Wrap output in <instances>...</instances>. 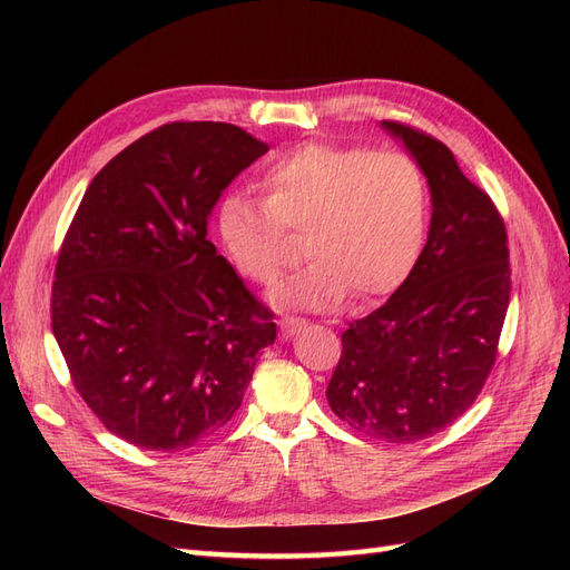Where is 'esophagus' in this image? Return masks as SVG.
Segmentation results:
<instances>
[{"mask_svg": "<svg viewBox=\"0 0 570 570\" xmlns=\"http://www.w3.org/2000/svg\"><path fill=\"white\" fill-rule=\"evenodd\" d=\"M278 325H281L283 337L289 340V337H295L302 331V327H306V321L304 318H295V316H285V318L278 321Z\"/></svg>", "mask_w": 570, "mask_h": 570, "instance_id": "obj_1", "label": "esophagus"}]
</instances>
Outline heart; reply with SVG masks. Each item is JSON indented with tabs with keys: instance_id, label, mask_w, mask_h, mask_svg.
Returning a JSON list of instances; mask_svg holds the SVG:
<instances>
[{
	"instance_id": "obj_1",
	"label": "heart",
	"mask_w": 570,
	"mask_h": 570,
	"mask_svg": "<svg viewBox=\"0 0 570 570\" xmlns=\"http://www.w3.org/2000/svg\"><path fill=\"white\" fill-rule=\"evenodd\" d=\"M266 199L233 193L218 206L226 254L252 283L273 285L289 262V236L312 258L273 292L278 306L325 312L390 295L416 266L428 230V187L402 151L308 142L264 176Z\"/></svg>"
}]
</instances>
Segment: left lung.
I'll list each match as a JSON object with an SVG mask.
<instances>
[{
    "instance_id": "8db88e82",
    "label": "left lung",
    "mask_w": 570,
    "mask_h": 570,
    "mask_svg": "<svg viewBox=\"0 0 570 570\" xmlns=\"http://www.w3.org/2000/svg\"><path fill=\"white\" fill-rule=\"evenodd\" d=\"M428 178L433 216L416 266L394 295L342 333L327 404L358 433L411 444L475 402L497 358L511 295L507 228L450 147L383 120Z\"/></svg>"
}]
</instances>
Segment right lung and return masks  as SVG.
Returning <instances> with one entry per match:
<instances>
[{
	"instance_id": "right-lung-1",
	"label": "right lung",
	"mask_w": 570,
	"mask_h": 570,
	"mask_svg": "<svg viewBox=\"0 0 570 570\" xmlns=\"http://www.w3.org/2000/svg\"><path fill=\"white\" fill-rule=\"evenodd\" d=\"M266 151L230 124H166L99 170L63 237L51 331L85 404L140 450L226 425L275 342L273 314L206 237L223 189Z\"/></svg>"
}]
</instances>
